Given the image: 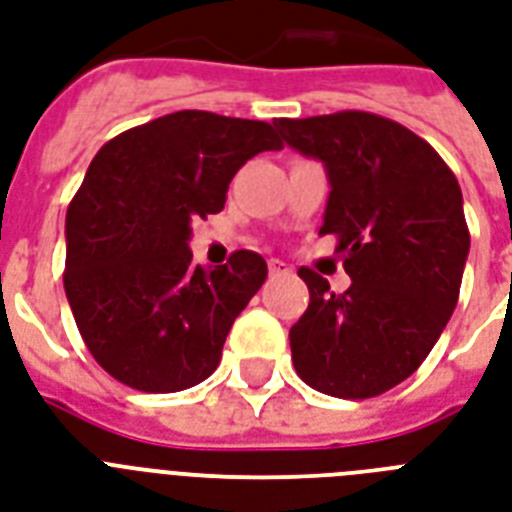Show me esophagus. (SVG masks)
<instances>
[{"instance_id": "1", "label": "esophagus", "mask_w": 512, "mask_h": 512, "mask_svg": "<svg viewBox=\"0 0 512 512\" xmlns=\"http://www.w3.org/2000/svg\"><path fill=\"white\" fill-rule=\"evenodd\" d=\"M268 271H271V276H281V273H289V268L281 260H268Z\"/></svg>"}]
</instances>
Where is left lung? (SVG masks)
<instances>
[{"instance_id": "8db88e82", "label": "left lung", "mask_w": 512, "mask_h": 512, "mask_svg": "<svg viewBox=\"0 0 512 512\" xmlns=\"http://www.w3.org/2000/svg\"><path fill=\"white\" fill-rule=\"evenodd\" d=\"M287 146L324 162L329 191L319 233L337 239L345 292L300 268L311 303L289 329L305 385L372 398L404 382L452 319L470 233L454 172L404 124L366 111L279 119Z\"/></svg>"}]
</instances>
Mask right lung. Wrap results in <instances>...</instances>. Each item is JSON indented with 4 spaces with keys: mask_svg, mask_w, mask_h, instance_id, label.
Listing matches in <instances>:
<instances>
[{
    "mask_svg": "<svg viewBox=\"0 0 512 512\" xmlns=\"http://www.w3.org/2000/svg\"><path fill=\"white\" fill-rule=\"evenodd\" d=\"M284 146L276 124L175 111L100 148L66 212L63 287L76 327L114 380L175 393L215 372L268 265L239 249L193 265L191 223L220 212L233 175Z\"/></svg>",
    "mask_w": 512,
    "mask_h": 512,
    "instance_id": "add662e5",
    "label": "right lung"
}]
</instances>
